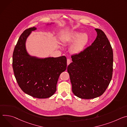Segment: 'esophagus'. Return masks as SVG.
I'll return each mask as SVG.
<instances>
[{
	"mask_svg": "<svg viewBox=\"0 0 127 127\" xmlns=\"http://www.w3.org/2000/svg\"><path fill=\"white\" fill-rule=\"evenodd\" d=\"M71 63V60H70V59H68L67 60V64L68 65Z\"/></svg>",
	"mask_w": 127,
	"mask_h": 127,
	"instance_id": "obj_1",
	"label": "esophagus"
}]
</instances>
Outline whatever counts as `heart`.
<instances>
[{"mask_svg":"<svg viewBox=\"0 0 127 127\" xmlns=\"http://www.w3.org/2000/svg\"><path fill=\"white\" fill-rule=\"evenodd\" d=\"M89 41V37L87 33L82 34L79 31H74L66 37L64 40L65 44H73L70 48V51L75 54L82 53L85 49Z\"/></svg>","mask_w":127,"mask_h":127,"instance_id":"obj_1","label":"heart"}]
</instances>
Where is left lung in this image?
<instances>
[{"instance_id": "1", "label": "left lung", "mask_w": 127, "mask_h": 127, "mask_svg": "<svg viewBox=\"0 0 127 127\" xmlns=\"http://www.w3.org/2000/svg\"><path fill=\"white\" fill-rule=\"evenodd\" d=\"M97 36L90 46L71 56L67 68L72 91L82 99L102 95L110 82L113 71V51L105 33L95 29Z\"/></svg>"}]
</instances>
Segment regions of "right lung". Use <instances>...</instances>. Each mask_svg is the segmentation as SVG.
<instances>
[{"mask_svg":"<svg viewBox=\"0 0 127 127\" xmlns=\"http://www.w3.org/2000/svg\"><path fill=\"white\" fill-rule=\"evenodd\" d=\"M35 27L25 30L20 36L12 55V67L17 82L25 93L37 98H46L56 91L61 74L66 68L65 56L38 59L28 54L26 41Z\"/></svg>","mask_w":127,"mask_h":127,"instance_id":"1","label":"right lung"}]
</instances>
